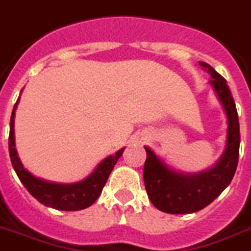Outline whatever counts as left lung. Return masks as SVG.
<instances>
[{"mask_svg": "<svg viewBox=\"0 0 251 251\" xmlns=\"http://www.w3.org/2000/svg\"><path fill=\"white\" fill-rule=\"evenodd\" d=\"M210 73L211 86L227 115V144L215 166L199 174H182L169 169L160 158L144 147L147 160L143 178L151 202L168 214L195 213L211 203L226 189L236 173L240 150V125L236 104L223 77L206 63H200Z\"/></svg>", "mask_w": 251, "mask_h": 251, "instance_id": "8db88e82", "label": "left lung"}]
</instances>
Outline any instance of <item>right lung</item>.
<instances>
[{"label":"right lung","mask_w":251,"mask_h":251,"mask_svg":"<svg viewBox=\"0 0 251 251\" xmlns=\"http://www.w3.org/2000/svg\"><path fill=\"white\" fill-rule=\"evenodd\" d=\"M19 103V98L14 105L11 119H10V134H9V152L11 164L15 170L18 178L26 191L36 200H38L45 206L52 207L56 210L75 211L86 209L93 205L101 189L107 182L108 176L115 168L116 162L121 157L125 148L117 151L113 156H108L98 165L97 169L87 176L85 180L73 184H60V183L46 182L44 179L36 178L30 174L26 169H24L15 148V139H14V117H15L16 105Z\"/></svg>","instance_id":"1"}]
</instances>
